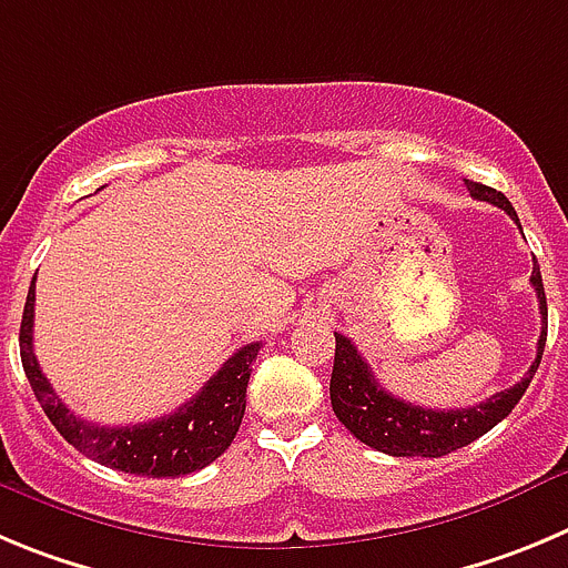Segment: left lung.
<instances>
[{"label":"left lung","instance_id":"1","mask_svg":"<svg viewBox=\"0 0 568 568\" xmlns=\"http://www.w3.org/2000/svg\"><path fill=\"white\" fill-rule=\"evenodd\" d=\"M464 183H467L469 195H473L475 201H487L493 203V206L504 209V212L518 223V214H515L513 203L500 195V192L475 181ZM529 283L535 285L540 316H544L546 322V294L538 263H535L532 280H529ZM334 336L336 354L334 373H331V405H334L336 418H339L362 444H367V447L387 453V456L422 458H442L447 456V453H453V449L467 447L469 442H475V438H481L484 433L493 430L500 418H507L509 413H513V407L520 402V396L526 393L529 382H532L546 345L544 328L538 339V356H535L532 367L526 371V376L518 385L495 393V396H489L481 405L458 407V410H430V407L410 405L405 398L387 393L385 387L376 382V376H373V371L367 367V362L362 359V354L354 347V342L342 334Z\"/></svg>","mask_w":568,"mask_h":568}]
</instances>
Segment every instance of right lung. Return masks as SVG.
<instances>
[{
  "label": "right lung",
  "mask_w": 568,
  "mask_h": 568,
  "mask_svg": "<svg viewBox=\"0 0 568 568\" xmlns=\"http://www.w3.org/2000/svg\"><path fill=\"white\" fill-rule=\"evenodd\" d=\"M33 303L36 277L30 283L28 303H24L19 351H22V367L30 387H33L39 405L48 413L55 430L64 436V442H70L79 453L104 464V467L132 475H150V478L189 475L226 453L229 444L237 436L243 413H246L252 362L257 359L263 342L240 347L237 354L223 362L221 371L214 373L195 398H189L186 405H181L170 416L130 424V427H101V424L84 422L75 413H70V407H64V402L55 396L48 376L36 362Z\"/></svg>",
  "instance_id": "obj_1"
}]
</instances>
